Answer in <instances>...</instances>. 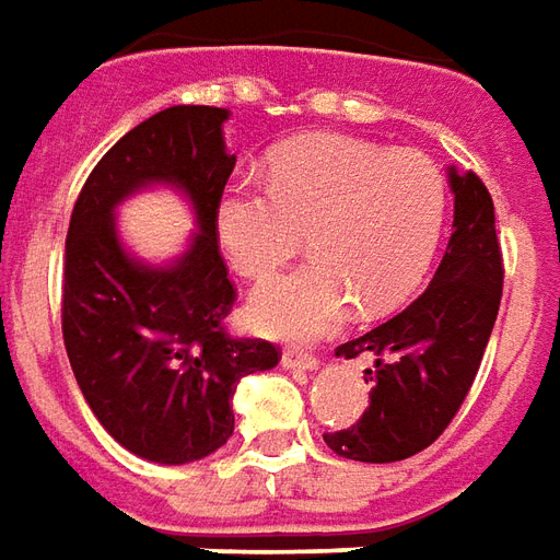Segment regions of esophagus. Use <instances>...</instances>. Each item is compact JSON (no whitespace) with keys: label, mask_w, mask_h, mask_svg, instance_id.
<instances>
[{"label":"esophagus","mask_w":560,"mask_h":560,"mask_svg":"<svg viewBox=\"0 0 560 560\" xmlns=\"http://www.w3.org/2000/svg\"><path fill=\"white\" fill-rule=\"evenodd\" d=\"M280 364H283L287 371H316V368H319V359L311 355V352L287 350L283 352V359H280Z\"/></svg>","instance_id":"obj_1"}]
</instances>
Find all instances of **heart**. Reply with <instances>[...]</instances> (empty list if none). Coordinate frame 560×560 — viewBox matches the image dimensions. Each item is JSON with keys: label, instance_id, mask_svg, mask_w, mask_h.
I'll list each match as a JSON object with an SVG mask.
<instances>
[{"label": "heart", "instance_id": "1", "mask_svg": "<svg viewBox=\"0 0 560 560\" xmlns=\"http://www.w3.org/2000/svg\"><path fill=\"white\" fill-rule=\"evenodd\" d=\"M446 213L438 165L352 135H304L271 156V184L235 177L213 208L225 259L265 277L301 247L313 259L265 280L249 299L261 335L313 340L343 323L395 311L422 283Z\"/></svg>", "mask_w": 560, "mask_h": 560}]
</instances>
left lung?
I'll use <instances>...</instances> for the list:
<instances>
[{
    "mask_svg": "<svg viewBox=\"0 0 560 560\" xmlns=\"http://www.w3.org/2000/svg\"><path fill=\"white\" fill-rule=\"evenodd\" d=\"M452 237L419 299L337 355H368L371 404L347 431L325 434L340 458L404 462L431 446L467 398L489 347L503 289L494 205L474 172L450 165Z\"/></svg>",
    "mask_w": 560,
    "mask_h": 560,
    "instance_id": "obj_1",
    "label": "left lung"
}]
</instances>
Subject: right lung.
<instances>
[{
  "label": "right lung",
  "instance_id": "obj_1",
  "mask_svg": "<svg viewBox=\"0 0 560 560\" xmlns=\"http://www.w3.org/2000/svg\"><path fill=\"white\" fill-rule=\"evenodd\" d=\"M232 114L174 105L126 132L86 177L66 237L62 337L83 400L110 438L138 458L189 464L235 431L241 376L271 371L277 347L229 337L235 304L213 208L235 168L225 147ZM144 188L187 198L197 229L165 262L135 257L116 210Z\"/></svg>",
  "mask_w": 560,
  "mask_h": 560
}]
</instances>
